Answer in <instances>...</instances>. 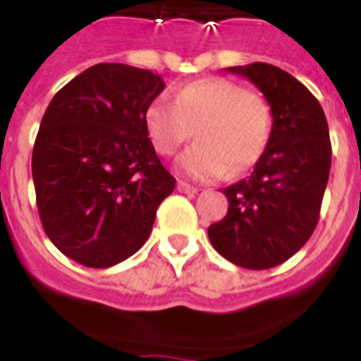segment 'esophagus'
Here are the masks:
<instances>
[{"label":"esophagus","instance_id":"1","mask_svg":"<svg viewBox=\"0 0 361 361\" xmlns=\"http://www.w3.org/2000/svg\"><path fill=\"white\" fill-rule=\"evenodd\" d=\"M177 190L183 192V194H190V196L197 194L196 186H192V184L184 183V180H178V183H177Z\"/></svg>","mask_w":361,"mask_h":361}]
</instances>
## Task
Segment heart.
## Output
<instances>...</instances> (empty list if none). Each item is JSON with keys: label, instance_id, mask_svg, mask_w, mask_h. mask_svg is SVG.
I'll list each match as a JSON object with an SVG mask.
<instances>
[{"label": "heart", "instance_id": "heart-1", "mask_svg": "<svg viewBox=\"0 0 361 361\" xmlns=\"http://www.w3.org/2000/svg\"><path fill=\"white\" fill-rule=\"evenodd\" d=\"M145 129L161 156H173L196 131L197 145L178 158V169L194 180H215L228 167L242 175L257 165L270 145L272 116L267 102L240 83L203 78L183 85L173 102L152 100Z\"/></svg>", "mask_w": 361, "mask_h": 361}]
</instances>
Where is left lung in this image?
<instances>
[{
  "instance_id": "left-lung-1",
  "label": "left lung",
  "mask_w": 361,
  "mask_h": 361,
  "mask_svg": "<svg viewBox=\"0 0 361 361\" xmlns=\"http://www.w3.org/2000/svg\"><path fill=\"white\" fill-rule=\"evenodd\" d=\"M226 70L264 94L272 135L253 173L222 190L228 213L207 234L226 261L267 270L293 257L318 224L331 169L329 127L316 97L286 70L267 62Z\"/></svg>"
}]
</instances>
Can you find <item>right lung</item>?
<instances>
[{
    "mask_svg": "<svg viewBox=\"0 0 361 361\" xmlns=\"http://www.w3.org/2000/svg\"><path fill=\"white\" fill-rule=\"evenodd\" d=\"M165 83L150 70L102 62L75 75L43 114L32 177L43 230L68 259L108 268L137 253L175 177L145 129Z\"/></svg>",
    "mask_w": 361,
    "mask_h": 361,
    "instance_id": "obj_1",
    "label": "right lung"
}]
</instances>
